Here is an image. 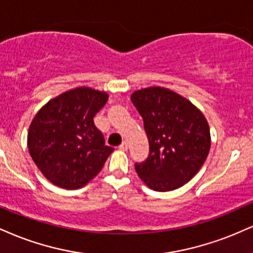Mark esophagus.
Wrapping results in <instances>:
<instances>
[{"label": "esophagus", "mask_w": 253, "mask_h": 253, "mask_svg": "<svg viewBox=\"0 0 253 253\" xmlns=\"http://www.w3.org/2000/svg\"><path fill=\"white\" fill-rule=\"evenodd\" d=\"M119 150H121V151H127V150H128V144H127L126 141H124L123 144L119 146Z\"/></svg>", "instance_id": "1"}]
</instances>
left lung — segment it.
Instances as JSON below:
<instances>
[{
  "label": "left lung",
  "instance_id": "1",
  "mask_svg": "<svg viewBox=\"0 0 253 253\" xmlns=\"http://www.w3.org/2000/svg\"><path fill=\"white\" fill-rule=\"evenodd\" d=\"M144 120L150 153L135 171L152 190L167 192L188 182L211 147L210 127L192 102L171 89L148 87L130 95Z\"/></svg>",
  "mask_w": 253,
  "mask_h": 253
}]
</instances>
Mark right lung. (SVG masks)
Instances as JSON below:
<instances>
[{
	"mask_svg": "<svg viewBox=\"0 0 253 253\" xmlns=\"http://www.w3.org/2000/svg\"><path fill=\"white\" fill-rule=\"evenodd\" d=\"M108 94L89 87L67 90L33 119L28 150L38 169L56 186L78 190L101 171L113 147L105 145L93 118Z\"/></svg>",
	"mask_w": 253,
	"mask_h": 253,
	"instance_id": "add662e5",
	"label": "right lung"
}]
</instances>
